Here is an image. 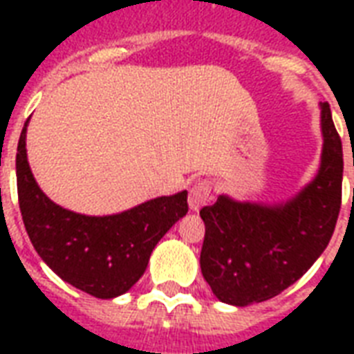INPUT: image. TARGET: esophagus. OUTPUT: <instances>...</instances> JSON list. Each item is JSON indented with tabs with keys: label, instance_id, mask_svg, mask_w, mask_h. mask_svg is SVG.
<instances>
[{
	"label": "esophagus",
	"instance_id": "obj_1",
	"mask_svg": "<svg viewBox=\"0 0 354 354\" xmlns=\"http://www.w3.org/2000/svg\"><path fill=\"white\" fill-rule=\"evenodd\" d=\"M211 200V183L207 180H198L193 187L189 189V207L198 211Z\"/></svg>",
	"mask_w": 354,
	"mask_h": 354
}]
</instances>
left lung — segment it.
Instances as JSON below:
<instances>
[{"mask_svg":"<svg viewBox=\"0 0 354 354\" xmlns=\"http://www.w3.org/2000/svg\"><path fill=\"white\" fill-rule=\"evenodd\" d=\"M322 132L318 174L292 200L261 205L221 194L200 209L205 224L200 268L222 303L246 307L272 299L329 244L342 205L344 154L327 102H322Z\"/></svg>","mask_w":354,"mask_h":354,"instance_id":"obj_1","label":"left lung"}]
</instances>
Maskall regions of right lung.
<instances>
[{
    "label": "right lung",
    "mask_w": 354,
    "mask_h": 354,
    "mask_svg": "<svg viewBox=\"0 0 354 354\" xmlns=\"http://www.w3.org/2000/svg\"><path fill=\"white\" fill-rule=\"evenodd\" d=\"M27 122L16 154L18 202L25 230L41 261L75 288L112 299L145 274L160 239L187 213V191L149 200L118 215L86 216L64 209L38 187L25 150Z\"/></svg>",
    "instance_id": "add662e5"
}]
</instances>
